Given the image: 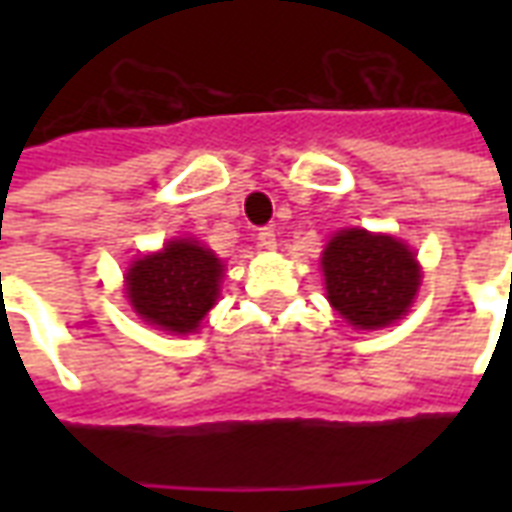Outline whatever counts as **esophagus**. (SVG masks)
I'll return each instance as SVG.
<instances>
[{
    "label": "esophagus",
    "mask_w": 512,
    "mask_h": 512,
    "mask_svg": "<svg viewBox=\"0 0 512 512\" xmlns=\"http://www.w3.org/2000/svg\"><path fill=\"white\" fill-rule=\"evenodd\" d=\"M257 246L266 249V252L277 249V233H274V227H263V230L257 233Z\"/></svg>",
    "instance_id": "34e87169"
}]
</instances>
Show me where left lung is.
I'll use <instances>...</instances> for the list:
<instances>
[{"label":"left lung","instance_id":"left-lung-1","mask_svg":"<svg viewBox=\"0 0 512 512\" xmlns=\"http://www.w3.org/2000/svg\"><path fill=\"white\" fill-rule=\"evenodd\" d=\"M326 299L354 329L400 321L419 290V263L395 235L348 227L334 233L321 257Z\"/></svg>","mask_w":512,"mask_h":512}]
</instances>
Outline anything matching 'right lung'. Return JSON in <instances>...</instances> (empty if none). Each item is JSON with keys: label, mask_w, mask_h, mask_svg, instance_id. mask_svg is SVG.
Returning a JSON list of instances; mask_svg holds the SVG:
<instances>
[{"label": "right lung", "mask_w": 512, "mask_h": 512, "mask_svg": "<svg viewBox=\"0 0 512 512\" xmlns=\"http://www.w3.org/2000/svg\"><path fill=\"white\" fill-rule=\"evenodd\" d=\"M224 263L194 238H175L161 252L139 257L126 274L134 312L164 332H197L219 299Z\"/></svg>", "instance_id": "1"}]
</instances>
